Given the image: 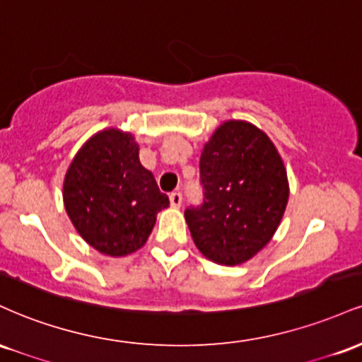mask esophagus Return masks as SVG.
Instances as JSON below:
<instances>
[{
  "instance_id": "1",
  "label": "esophagus",
  "mask_w": 362,
  "mask_h": 362,
  "mask_svg": "<svg viewBox=\"0 0 362 362\" xmlns=\"http://www.w3.org/2000/svg\"><path fill=\"white\" fill-rule=\"evenodd\" d=\"M170 204H172V207H180L182 206V194L180 192L170 194Z\"/></svg>"
}]
</instances>
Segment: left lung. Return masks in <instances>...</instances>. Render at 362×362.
<instances>
[{
    "instance_id": "left-lung-1",
    "label": "left lung",
    "mask_w": 362,
    "mask_h": 362,
    "mask_svg": "<svg viewBox=\"0 0 362 362\" xmlns=\"http://www.w3.org/2000/svg\"><path fill=\"white\" fill-rule=\"evenodd\" d=\"M204 204L185 211L199 252L219 265L255 257L279 228L289 199L284 161L262 129L224 120L201 153Z\"/></svg>"
}]
</instances>
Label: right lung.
<instances>
[{
    "instance_id": "obj_1",
    "label": "right lung",
    "mask_w": 362,
    "mask_h": 362,
    "mask_svg": "<svg viewBox=\"0 0 362 362\" xmlns=\"http://www.w3.org/2000/svg\"><path fill=\"white\" fill-rule=\"evenodd\" d=\"M64 209L74 230L95 250L124 257L148 242L168 195L139 161L131 132L107 127L95 132L74 155L64 184Z\"/></svg>"
}]
</instances>
